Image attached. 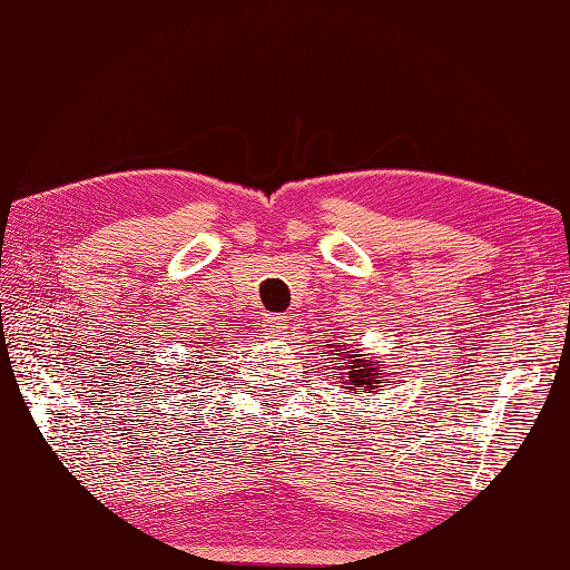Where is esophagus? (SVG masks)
<instances>
[{"label":"esophagus","mask_w":570,"mask_h":570,"mask_svg":"<svg viewBox=\"0 0 570 570\" xmlns=\"http://www.w3.org/2000/svg\"><path fill=\"white\" fill-rule=\"evenodd\" d=\"M288 326V318L286 316H269L266 318V336H282Z\"/></svg>","instance_id":"esophagus-1"}]
</instances>
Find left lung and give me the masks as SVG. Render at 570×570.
Here are the masks:
<instances>
[{
  "mask_svg": "<svg viewBox=\"0 0 570 570\" xmlns=\"http://www.w3.org/2000/svg\"><path fill=\"white\" fill-rule=\"evenodd\" d=\"M333 348V343H328ZM333 358V371L338 373L343 381L345 393L353 395H365V393H377L383 390V383L387 381V375L383 373L381 361L375 358H365L361 348H348V345H338V348L331 351Z\"/></svg>",
  "mask_w": 570,
  "mask_h": 570,
  "instance_id": "left-lung-1",
  "label": "left lung"
}]
</instances>
